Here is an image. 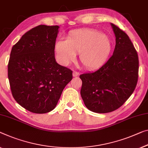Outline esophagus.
I'll return each instance as SVG.
<instances>
[{
  "label": "esophagus",
  "instance_id": "obj_1",
  "mask_svg": "<svg viewBox=\"0 0 148 148\" xmlns=\"http://www.w3.org/2000/svg\"><path fill=\"white\" fill-rule=\"evenodd\" d=\"M79 72H77V71H74L73 72V76L74 77H76V76H78V75H79Z\"/></svg>",
  "mask_w": 148,
  "mask_h": 148
}]
</instances>
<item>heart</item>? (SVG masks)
Masks as SVG:
<instances>
[{"instance_id":"obj_1","label":"heart","mask_w":148,"mask_h":148,"mask_svg":"<svg viewBox=\"0 0 148 148\" xmlns=\"http://www.w3.org/2000/svg\"><path fill=\"white\" fill-rule=\"evenodd\" d=\"M113 41L109 36L92 28L70 32L66 40L57 41L55 53L58 61L68 66L76 58L87 69H96L106 62L113 50Z\"/></svg>"}]
</instances>
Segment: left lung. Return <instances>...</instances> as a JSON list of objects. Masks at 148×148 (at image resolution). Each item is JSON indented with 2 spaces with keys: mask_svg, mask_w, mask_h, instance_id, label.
Instances as JSON below:
<instances>
[{
  "mask_svg": "<svg viewBox=\"0 0 148 148\" xmlns=\"http://www.w3.org/2000/svg\"><path fill=\"white\" fill-rule=\"evenodd\" d=\"M116 36L113 54L93 72L81 74L82 98L88 110L108 113L118 109L137 85L139 60L131 40L118 26L111 24Z\"/></svg>",
  "mask_w": 148,
  "mask_h": 148,
  "instance_id": "obj_1",
  "label": "left lung"
}]
</instances>
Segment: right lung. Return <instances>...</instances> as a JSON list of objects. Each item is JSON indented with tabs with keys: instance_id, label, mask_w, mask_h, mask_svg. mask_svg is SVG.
<instances>
[{
	"instance_id": "1",
	"label": "right lung",
	"mask_w": 148,
	"mask_h": 148,
	"mask_svg": "<svg viewBox=\"0 0 148 148\" xmlns=\"http://www.w3.org/2000/svg\"><path fill=\"white\" fill-rule=\"evenodd\" d=\"M58 26L39 25L26 32L12 46L8 64L11 92L17 103L35 114L52 111L72 71L54 57Z\"/></svg>"
}]
</instances>
